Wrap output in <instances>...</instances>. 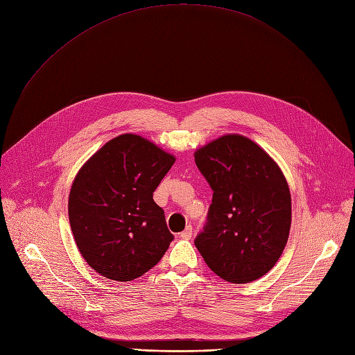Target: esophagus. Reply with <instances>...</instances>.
Returning <instances> with one entry per match:
<instances>
[{
	"mask_svg": "<svg viewBox=\"0 0 355 355\" xmlns=\"http://www.w3.org/2000/svg\"><path fill=\"white\" fill-rule=\"evenodd\" d=\"M191 235H193V226H191V225H189V226H187L186 229H184L182 232L180 234V236H181L182 239H190Z\"/></svg>",
	"mask_w": 355,
	"mask_h": 355,
	"instance_id": "34e87169",
	"label": "esophagus"
}]
</instances>
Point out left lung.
I'll use <instances>...</instances> for the list:
<instances>
[{
	"mask_svg": "<svg viewBox=\"0 0 355 355\" xmlns=\"http://www.w3.org/2000/svg\"><path fill=\"white\" fill-rule=\"evenodd\" d=\"M213 190L207 222L194 243L220 279L243 284L282 257L291 225V197L280 166L255 142L225 135L194 152Z\"/></svg>",
	"mask_w": 355,
	"mask_h": 355,
	"instance_id": "1",
	"label": "left lung"
}]
</instances>
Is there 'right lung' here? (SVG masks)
<instances>
[{"mask_svg": "<svg viewBox=\"0 0 355 355\" xmlns=\"http://www.w3.org/2000/svg\"><path fill=\"white\" fill-rule=\"evenodd\" d=\"M175 157L133 133L120 135L76 174L69 223L87 264L105 279L130 282L155 267L174 239L153 191Z\"/></svg>", "mask_w": 355, "mask_h": 355, "instance_id": "1", "label": "right lung"}]
</instances>
